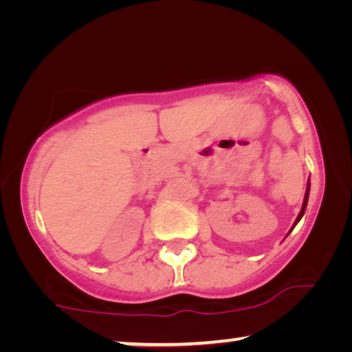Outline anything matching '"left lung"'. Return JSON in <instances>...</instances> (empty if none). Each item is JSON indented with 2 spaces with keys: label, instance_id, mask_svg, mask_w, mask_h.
Returning a JSON list of instances; mask_svg holds the SVG:
<instances>
[{
  "label": "left lung",
  "instance_id": "left-lung-1",
  "mask_svg": "<svg viewBox=\"0 0 352 352\" xmlns=\"http://www.w3.org/2000/svg\"><path fill=\"white\" fill-rule=\"evenodd\" d=\"M307 199H309V182H307V187H306V194H305V201H302L301 211H300V214H298V218H296V221H295V224H293V228H295V226L298 224V221H300V219L302 218V214H305V211H306V205H307ZM293 228H292L290 230H293ZM288 234H290V232H288Z\"/></svg>",
  "mask_w": 352,
  "mask_h": 352
}]
</instances>
